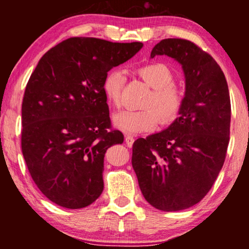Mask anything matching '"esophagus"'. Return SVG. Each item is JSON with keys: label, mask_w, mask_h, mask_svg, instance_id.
<instances>
[{"label": "esophagus", "mask_w": 249, "mask_h": 249, "mask_svg": "<svg viewBox=\"0 0 249 249\" xmlns=\"http://www.w3.org/2000/svg\"><path fill=\"white\" fill-rule=\"evenodd\" d=\"M124 142H125V144H127L128 147H131L132 144H134L135 139H134V137H132V136L127 135V136H125V138H124Z\"/></svg>", "instance_id": "34e87169"}]
</instances>
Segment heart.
Instances as JSON below:
<instances>
[{"mask_svg": "<svg viewBox=\"0 0 249 249\" xmlns=\"http://www.w3.org/2000/svg\"><path fill=\"white\" fill-rule=\"evenodd\" d=\"M137 73L153 88L144 104L147 108L121 110L113 115L114 127L129 135L154 130L159 122L162 124H171L179 115L185 100L181 88L173 84V73L166 64L146 63L138 68ZM124 80V73L120 69H113L105 74L102 87L110 103H120Z\"/></svg>", "mask_w": 249, "mask_h": 249, "instance_id": "obj_1", "label": "heart"}]
</instances>
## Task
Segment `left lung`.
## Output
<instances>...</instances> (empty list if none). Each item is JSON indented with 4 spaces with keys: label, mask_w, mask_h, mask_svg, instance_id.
Returning <instances> with one entry per match:
<instances>
[{
    "label": "left lung",
    "mask_w": 249,
    "mask_h": 249,
    "mask_svg": "<svg viewBox=\"0 0 249 249\" xmlns=\"http://www.w3.org/2000/svg\"><path fill=\"white\" fill-rule=\"evenodd\" d=\"M156 55L182 66L185 100L168 129L134 142L131 163L145 199L175 212L199 203L219 176L230 139L231 104L223 71L195 43L163 39L152 50L151 57Z\"/></svg>",
    "instance_id": "obj_1"
}]
</instances>
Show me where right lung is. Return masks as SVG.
<instances>
[{"mask_svg": "<svg viewBox=\"0 0 249 249\" xmlns=\"http://www.w3.org/2000/svg\"><path fill=\"white\" fill-rule=\"evenodd\" d=\"M142 43L71 37L52 47L27 83L21 149L38 189L66 209H83L103 192L104 155L124 142L112 129L103 79Z\"/></svg>", "mask_w": 249, "mask_h": 249, "instance_id": "add662e5", "label": "right lung"}]
</instances>
